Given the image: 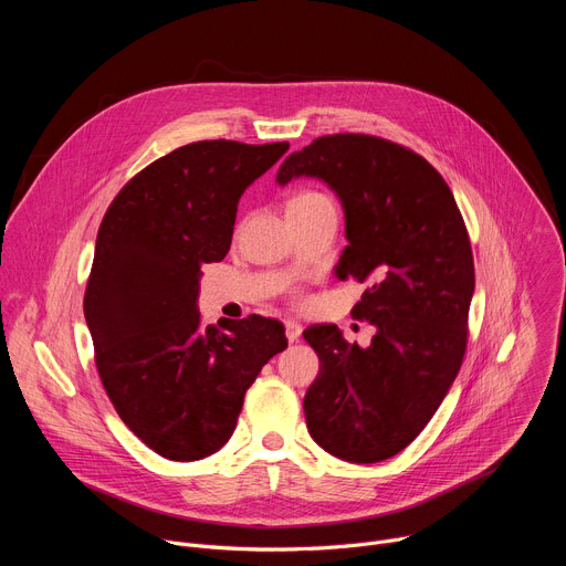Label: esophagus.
Returning <instances> with one entry per match:
<instances>
[{"label": "esophagus", "instance_id": "esophagus-1", "mask_svg": "<svg viewBox=\"0 0 566 566\" xmlns=\"http://www.w3.org/2000/svg\"><path fill=\"white\" fill-rule=\"evenodd\" d=\"M284 332H286L289 343H297L300 336H302V325H300V322H295V319H286L284 322Z\"/></svg>", "mask_w": 566, "mask_h": 566}]
</instances>
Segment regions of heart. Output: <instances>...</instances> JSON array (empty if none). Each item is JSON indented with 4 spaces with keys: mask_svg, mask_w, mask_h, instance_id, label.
I'll use <instances>...</instances> for the list:
<instances>
[{
    "mask_svg": "<svg viewBox=\"0 0 566 566\" xmlns=\"http://www.w3.org/2000/svg\"><path fill=\"white\" fill-rule=\"evenodd\" d=\"M317 203H332L325 195L319 192H297L295 197H291L289 208H308V206H317Z\"/></svg>",
    "mask_w": 566,
    "mask_h": 566,
    "instance_id": "obj_1",
    "label": "heart"
}]
</instances>
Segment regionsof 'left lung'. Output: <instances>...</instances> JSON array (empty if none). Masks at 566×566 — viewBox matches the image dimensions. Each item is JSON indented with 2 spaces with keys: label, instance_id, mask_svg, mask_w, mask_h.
Instances as JSON below:
<instances>
[{
  "label": "left lung",
  "instance_id": "obj_1",
  "mask_svg": "<svg viewBox=\"0 0 566 566\" xmlns=\"http://www.w3.org/2000/svg\"><path fill=\"white\" fill-rule=\"evenodd\" d=\"M297 177L338 195L349 239L338 275L367 282L352 315L376 327L365 349L336 325L304 332L319 358L306 428L329 454L376 463L421 434L461 367L474 291L468 230L428 160L378 136L315 138L286 156L277 184Z\"/></svg>",
  "mask_w": 566,
  "mask_h": 566
}]
</instances>
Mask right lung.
I'll use <instances>...</instances> for the list:
<instances>
[{
    "label": "right lung",
    "instance_id": "add662e5",
    "mask_svg": "<svg viewBox=\"0 0 566 566\" xmlns=\"http://www.w3.org/2000/svg\"><path fill=\"white\" fill-rule=\"evenodd\" d=\"M289 143L199 140L125 184L98 228L85 317L103 387L156 454L197 461L234 432L244 394L286 349L282 322L203 327L201 266L230 249L237 203Z\"/></svg>",
    "mask_w": 566,
    "mask_h": 566
}]
</instances>
